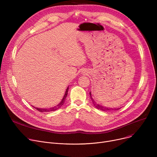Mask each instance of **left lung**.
<instances>
[{"instance_id":"8db88e82","label":"left lung","mask_w":157,"mask_h":157,"mask_svg":"<svg viewBox=\"0 0 157 157\" xmlns=\"http://www.w3.org/2000/svg\"><path fill=\"white\" fill-rule=\"evenodd\" d=\"M90 98H91V100H92V102H93L94 106L95 107V108H96L97 109H98L103 111L108 112V111H111V110H118V109H120V108H117H117H106V107L103 106V105H102L97 104V102L94 101V99L92 98L91 92H90Z\"/></svg>"}]
</instances>
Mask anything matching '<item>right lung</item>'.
<instances>
[{
	"label": "right lung",
	"instance_id": "add662e5",
	"mask_svg": "<svg viewBox=\"0 0 157 157\" xmlns=\"http://www.w3.org/2000/svg\"><path fill=\"white\" fill-rule=\"evenodd\" d=\"M68 90H69V86L67 88V89H66L65 93V94H64L63 97L62 98V99L61 102H60L59 104L56 105V106L53 107V108H50L49 109L38 108H35V107H34V108H35L36 109H37L39 111H40V112H49V111H56V110H57V109H59V108H60L63 105V104H64V102H65V98H66V97H67V94H68Z\"/></svg>",
	"mask_w": 157,
	"mask_h": 157
}]
</instances>
